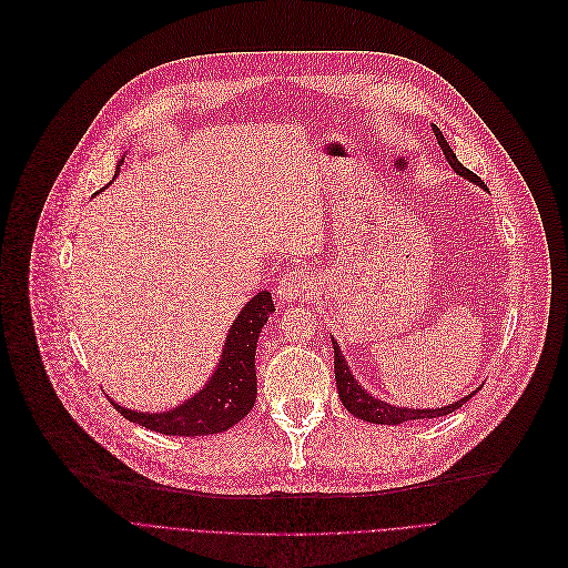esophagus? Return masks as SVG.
I'll return each instance as SVG.
<instances>
[{"label":"esophagus","instance_id":"1","mask_svg":"<svg viewBox=\"0 0 568 568\" xmlns=\"http://www.w3.org/2000/svg\"><path fill=\"white\" fill-rule=\"evenodd\" d=\"M315 284L308 277V273L304 268H293L286 271L277 284V297L280 302L288 304V302H297V300H306L308 295H313Z\"/></svg>","mask_w":568,"mask_h":568}]
</instances>
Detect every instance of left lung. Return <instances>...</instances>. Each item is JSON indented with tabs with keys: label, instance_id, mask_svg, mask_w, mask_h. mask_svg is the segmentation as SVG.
Wrapping results in <instances>:
<instances>
[{
	"label": "left lung",
	"instance_id": "left-lung-1",
	"mask_svg": "<svg viewBox=\"0 0 568 568\" xmlns=\"http://www.w3.org/2000/svg\"><path fill=\"white\" fill-rule=\"evenodd\" d=\"M432 132H434V136H436V141H438V148L443 150L447 163L452 165V170H455L459 176H464V179H468V181H473V183L486 187L484 181H481L475 172H470L468 168H464V165L459 163L457 154L452 152V148H449L447 141L443 139L440 130L432 125ZM333 372H335V385H337V394H339V400H343V405H345L354 416H358V418H363V420H369V423H378V425H398V423H407V420L438 418V416L452 414L455 409L464 407V403H468V400L477 394V392H473V394H468L466 398H462V400H457V403H449V405L438 407V409H409V407L389 405V403H385V400L374 398L372 394H367V392L363 389V385H358V381L354 378V374H352V369H349V365H347L343 352H339V345L335 343V339H333Z\"/></svg>",
	"mask_w": 568,
	"mask_h": 568
}]
</instances>
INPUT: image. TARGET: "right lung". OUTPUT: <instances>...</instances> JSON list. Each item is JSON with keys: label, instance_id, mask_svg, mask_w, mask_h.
<instances>
[{"label": "right lung", "instance_id": "1", "mask_svg": "<svg viewBox=\"0 0 568 568\" xmlns=\"http://www.w3.org/2000/svg\"><path fill=\"white\" fill-rule=\"evenodd\" d=\"M275 311L268 291L257 293L237 315L219 358V367L199 394L179 407L161 414L134 412L113 403L128 420L168 436H207L219 434L240 423L255 405L257 372L255 352L257 337L268 315Z\"/></svg>", "mask_w": 568, "mask_h": 568}]
</instances>
